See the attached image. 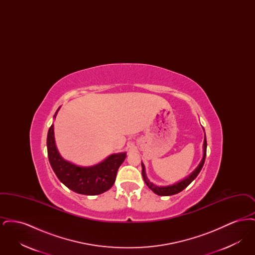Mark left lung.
Masks as SVG:
<instances>
[{
  "label": "left lung",
  "mask_w": 255,
  "mask_h": 255,
  "mask_svg": "<svg viewBox=\"0 0 255 255\" xmlns=\"http://www.w3.org/2000/svg\"><path fill=\"white\" fill-rule=\"evenodd\" d=\"M206 137L205 135V140H204V156L203 158L200 162V164L198 165V167L184 180H182L181 182H177L175 184H172V185H168V186H158L154 183L150 182L147 177H146L145 174V167H144V164L141 163V166H142V170H141V173H142V177H143V180L145 182L146 185L157 195L159 196H171V195L177 194L179 192L182 191L186 186H188L191 182L194 180L195 178L198 176V174L200 173V171L203 168L204 166V163H205V160H206Z\"/></svg>",
  "instance_id": "obj_1"
}]
</instances>
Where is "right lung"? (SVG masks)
Masks as SVG:
<instances>
[{"instance_id": "add662e5", "label": "right lung", "mask_w": 255, "mask_h": 255, "mask_svg": "<svg viewBox=\"0 0 255 255\" xmlns=\"http://www.w3.org/2000/svg\"><path fill=\"white\" fill-rule=\"evenodd\" d=\"M47 148L49 163L59 181L78 194L94 196L109 190L115 183L118 170L126 158V153L113 154L97 165L77 166L59 155L54 141L53 125L49 127L48 132Z\"/></svg>"}]
</instances>
